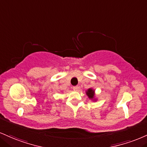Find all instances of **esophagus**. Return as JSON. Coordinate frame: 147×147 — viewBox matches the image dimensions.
<instances>
[{
	"mask_svg": "<svg viewBox=\"0 0 147 147\" xmlns=\"http://www.w3.org/2000/svg\"><path fill=\"white\" fill-rule=\"evenodd\" d=\"M73 90H75V91H78L79 90V86H74Z\"/></svg>",
	"mask_w": 147,
	"mask_h": 147,
	"instance_id": "1",
	"label": "esophagus"
}]
</instances>
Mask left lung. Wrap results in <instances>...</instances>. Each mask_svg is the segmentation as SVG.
<instances>
[{"instance_id":"obj_1","label":"left lung","mask_w":147,"mask_h":147,"mask_svg":"<svg viewBox=\"0 0 147 147\" xmlns=\"http://www.w3.org/2000/svg\"><path fill=\"white\" fill-rule=\"evenodd\" d=\"M86 94L88 96L90 99L92 100L93 101H96V99L95 98V90L92 88H89L88 90H86Z\"/></svg>"}]
</instances>
